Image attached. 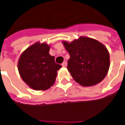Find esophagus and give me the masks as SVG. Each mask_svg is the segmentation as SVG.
<instances>
[{
    "instance_id": "esophagus-1",
    "label": "esophagus",
    "mask_w": 125,
    "mask_h": 125,
    "mask_svg": "<svg viewBox=\"0 0 125 125\" xmlns=\"http://www.w3.org/2000/svg\"><path fill=\"white\" fill-rule=\"evenodd\" d=\"M62 66L63 67H66V66H67V62H63L62 63Z\"/></svg>"
}]
</instances>
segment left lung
<instances>
[{
	"label": "left lung",
	"mask_w": 125,
	"mask_h": 125,
	"mask_svg": "<svg viewBox=\"0 0 125 125\" xmlns=\"http://www.w3.org/2000/svg\"><path fill=\"white\" fill-rule=\"evenodd\" d=\"M70 58L67 69L75 82L83 86L100 83L108 73L110 61L107 47L94 39L80 36L72 42L62 41Z\"/></svg>",
	"instance_id": "left-lung-1"
}]
</instances>
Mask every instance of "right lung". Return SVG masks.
Wrapping results in <instances>:
<instances>
[{
    "instance_id": "right-lung-1",
    "label": "right lung",
    "mask_w": 125,
    "mask_h": 125,
    "mask_svg": "<svg viewBox=\"0 0 125 125\" xmlns=\"http://www.w3.org/2000/svg\"><path fill=\"white\" fill-rule=\"evenodd\" d=\"M51 46L36 42L23 51L18 62V70L23 81L32 89L44 91L53 85L57 71L62 66L49 54Z\"/></svg>"
}]
</instances>
